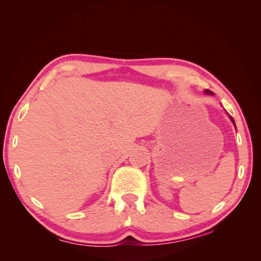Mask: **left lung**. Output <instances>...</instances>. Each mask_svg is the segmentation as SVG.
<instances>
[{
	"mask_svg": "<svg viewBox=\"0 0 261 261\" xmlns=\"http://www.w3.org/2000/svg\"><path fill=\"white\" fill-rule=\"evenodd\" d=\"M204 93H205V94H207V95H212V94H213V93L211 92L210 90H205V91H204ZM230 119H231V121H232V122H233V124H234V126H236V122H234L233 118H232V116H230Z\"/></svg>",
	"mask_w": 261,
	"mask_h": 261,
	"instance_id": "1",
	"label": "left lung"
}]
</instances>
